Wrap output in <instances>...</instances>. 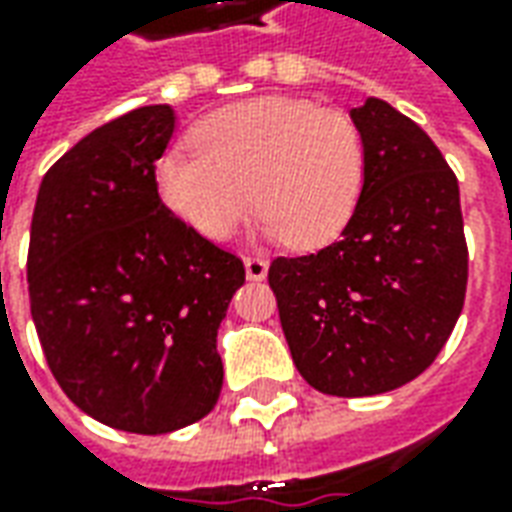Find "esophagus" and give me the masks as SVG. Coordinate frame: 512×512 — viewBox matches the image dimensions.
Returning a JSON list of instances; mask_svg holds the SVG:
<instances>
[{"label": "esophagus", "mask_w": 512, "mask_h": 512, "mask_svg": "<svg viewBox=\"0 0 512 512\" xmlns=\"http://www.w3.org/2000/svg\"><path fill=\"white\" fill-rule=\"evenodd\" d=\"M244 266H246V277H249V279H255V282L266 279L268 260L263 255H246Z\"/></svg>", "instance_id": "1"}]
</instances>
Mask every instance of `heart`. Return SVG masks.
<instances>
[{
    "instance_id": "b5f03b06",
    "label": "heart",
    "mask_w": 512,
    "mask_h": 512,
    "mask_svg": "<svg viewBox=\"0 0 512 512\" xmlns=\"http://www.w3.org/2000/svg\"><path fill=\"white\" fill-rule=\"evenodd\" d=\"M191 142L158 161V194L211 241L230 238L255 205L268 235L315 249L343 233L365 191V136L340 109L255 98L205 117Z\"/></svg>"
}]
</instances>
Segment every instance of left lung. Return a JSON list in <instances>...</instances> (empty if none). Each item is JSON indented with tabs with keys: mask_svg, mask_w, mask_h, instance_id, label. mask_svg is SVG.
I'll return each mask as SVG.
<instances>
[{
	"mask_svg": "<svg viewBox=\"0 0 512 512\" xmlns=\"http://www.w3.org/2000/svg\"><path fill=\"white\" fill-rule=\"evenodd\" d=\"M367 178L340 241L274 257L268 285L299 373L318 392L381 395L425 373L466 299L458 178L422 128L381 98L351 112Z\"/></svg>",
	"mask_w": 512,
	"mask_h": 512,
	"instance_id": "8db88e82",
	"label": "left lung"
}]
</instances>
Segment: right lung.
Here are the masks:
<instances>
[{
  "instance_id": "add662e5",
  "label": "right lung",
  "mask_w": 512,
  "mask_h": 512,
  "mask_svg": "<svg viewBox=\"0 0 512 512\" xmlns=\"http://www.w3.org/2000/svg\"><path fill=\"white\" fill-rule=\"evenodd\" d=\"M169 106H139L43 175L29 233V310L51 376L84 414L169 433L222 392L216 329L244 285L241 257L158 197Z\"/></svg>"
}]
</instances>
